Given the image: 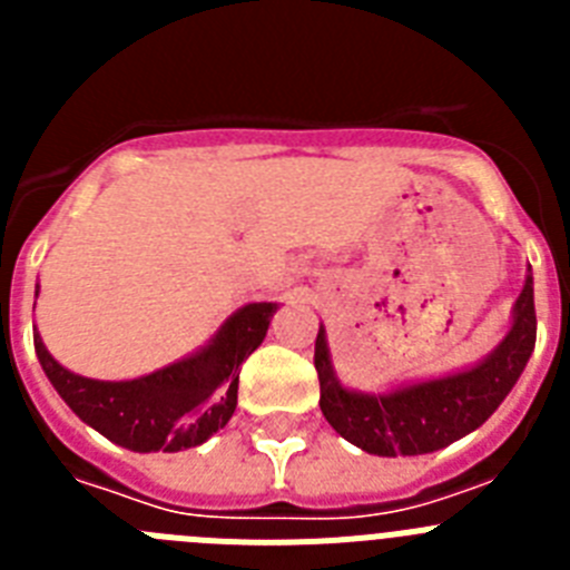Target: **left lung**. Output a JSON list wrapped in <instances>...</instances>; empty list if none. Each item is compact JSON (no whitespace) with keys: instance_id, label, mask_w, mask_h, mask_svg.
<instances>
[{"instance_id":"8db88e82","label":"left lung","mask_w":570,"mask_h":570,"mask_svg":"<svg viewBox=\"0 0 570 570\" xmlns=\"http://www.w3.org/2000/svg\"><path fill=\"white\" fill-rule=\"evenodd\" d=\"M537 342L533 279L528 276L513 328L482 365L445 380L402 387L387 396H362L336 382L328 360L325 331L316 334L314 365L320 374V407L340 436L376 456L431 454L471 434L500 407L517 385Z\"/></svg>"}]
</instances>
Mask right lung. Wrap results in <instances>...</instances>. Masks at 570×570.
<instances>
[{
  "instance_id": "obj_1",
  "label": "right lung",
  "mask_w": 570,
  "mask_h": 570,
  "mask_svg": "<svg viewBox=\"0 0 570 570\" xmlns=\"http://www.w3.org/2000/svg\"><path fill=\"white\" fill-rule=\"evenodd\" d=\"M274 302L236 311L205 351L130 382H97L70 374L33 334L42 371L70 411L128 451H185L228 425L239 391V367L265 340Z\"/></svg>"
}]
</instances>
